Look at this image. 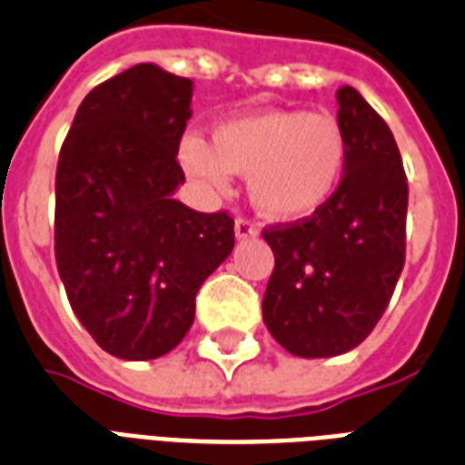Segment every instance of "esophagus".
Instances as JSON below:
<instances>
[{
  "label": "esophagus",
  "instance_id": "esophagus-1",
  "mask_svg": "<svg viewBox=\"0 0 465 465\" xmlns=\"http://www.w3.org/2000/svg\"><path fill=\"white\" fill-rule=\"evenodd\" d=\"M233 233H236V239L243 241V239H253L258 236V226L253 222H248V219L239 217L236 219V224H233Z\"/></svg>",
  "mask_w": 465,
  "mask_h": 465
}]
</instances>
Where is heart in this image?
Returning <instances> with one entry per match:
<instances>
[{
  "label": "heart",
  "instance_id": "1",
  "mask_svg": "<svg viewBox=\"0 0 465 465\" xmlns=\"http://www.w3.org/2000/svg\"><path fill=\"white\" fill-rule=\"evenodd\" d=\"M177 158L204 193L224 194L232 175H243L258 214L300 222L331 202L346 173L349 143L334 116L261 109L217 122L209 143L185 136Z\"/></svg>",
  "mask_w": 465,
  "mask_h": 465
}]
</instances>
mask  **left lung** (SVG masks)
<instances>
[{"mask_svg": "<svg viewBox=\"0 0 465 465\" xmlns=\"http://www.w3.org/2000/svg\"><path fill=\"white\" fill-rule=\"evenodd\" d=\"M349 163L327 207L263 239L275 268L263 295L272 339L302 359H329L366 339L405 265L407 177L392 131L353 87L336 92Z\"/></svg>", "mask_w": 465, "mask_h": 465, "instance_id": "left-lung-1", "label": "left lung"}]
</instances>
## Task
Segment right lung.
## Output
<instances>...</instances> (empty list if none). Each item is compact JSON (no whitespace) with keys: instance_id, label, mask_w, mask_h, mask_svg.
<instances>
[{"instance_id":"obj_1","label":"right lung","mask_w":465,"mask_h":465,"mask_svg":"<svg viewBox=\"0 0 465 465\" xmlns=\"http://www.w3.org/2000/svg\"><path fill=\"white\" fill-rule=\"evenodd\" d=\"M193 80L138 63L83 99L55 173V261L70 307L124 361L185 339L194 297L233 248V219L173 194Z\"/></svg>"}]
</instances>
